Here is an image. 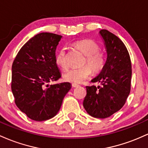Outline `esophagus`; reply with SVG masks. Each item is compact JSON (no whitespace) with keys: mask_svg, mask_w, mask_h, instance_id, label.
Wrapping results in <instances>:
<instances>
[{"mask_svg":"<svg viewBox=\"0 0 148 148\" xmlns=\"http://www.w3.org/2000/svg\"><path fill=\"white\" fill-rule=\"evenodd\" d=\"M79 84H72V87H74V88H75V87H79Z\"/></svg>","mask_w":148,"mask_h":148,"instance_id":"34e87169","label":"esophagus"}]
</instances>
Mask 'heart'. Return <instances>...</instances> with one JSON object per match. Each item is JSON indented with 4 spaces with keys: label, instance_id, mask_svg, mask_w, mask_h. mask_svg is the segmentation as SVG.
I'll use <instances>...</instances> for the list:
<instances>
[{
    "label": "heart",
    "instance_id": "b5f03b06",
    "mask_svg": "<svg viewBox=\"0 0 148 148\" xmlns=\"http://www.w3.org/2000/svg\"><path fill=\"white\" fill-rule=\"evenodd\" d=\"M74 45L86 56L85 64L88 66H84L78 69H72L67 71L63 75V78L66 82L74 84L81 83L92 74L100 73L106 65V58L104 54L99 51V46L95 41L92 40H82L74 43ZM56 65L63 70H66L69 67L66 56V48L63 47L58 51L55 56Z\"/></svg>",
    "mask_w": 148,
    "mask_h": 148
}]
</instances>
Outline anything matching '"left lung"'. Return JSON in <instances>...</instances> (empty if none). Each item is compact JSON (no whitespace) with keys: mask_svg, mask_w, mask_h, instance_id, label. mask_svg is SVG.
Wrapping results in <instances>:
<instances>
[{"mask_svg":"<svg viewBox=\"0 0 148 148\" xmlns=\"http://www.w3.org/2000/svg\"><path fill=\"white\" fill-rule=\"evenodd\" d=\"M107 52L103 69L92 82L102 85L87 86L83 106L92 117L104 119L120 110L131 90L132 62L130 56L119 38L107 30L100 31Z\"/></svg>","mask_w":148,"mask_h":148,"instance_id":"obj_1","label":"left lung"}]
</instances>
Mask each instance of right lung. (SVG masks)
Listing matches in <instances>:
<instances>
[{
	"label": "right lung",
	"mask_w": 148,
	"mask_h": 148,
	"mask_svg": "<svg viewBox=\"0 0 148 148\" xmlns=\"http://www.w3.org/2000/svg\"><path fill=\"white\" fill-rule=\"evenodd\" d=\"M62 36L40 33L21 48L12 66L11 89L21 112L35 121H45L58 113L71 89L69 82L47 84L61 77L55 52Z\"/></svg>",
	"instance_id": "1"
}]
</instances>
